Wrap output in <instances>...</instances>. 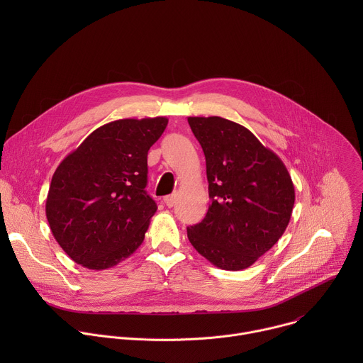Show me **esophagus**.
<instances>
[{
    "mask_svg": "<svg viewBox=\"0 0 363 363\" xmlns=\"http://www.w3.org/2000/svg\"><path fill=\"white\" fill-rule=\"evenodd\" d=\"M175 199H177V196L172 194V195H167V196L164 198V202L167 203V206H169V208H171V206L175 205Z\"/></svg>",
    "mask_w": 363,
    "mask_h": 363,
    "instance_id": "34e87169",
    "label": "esophagus"
}]
</instances>
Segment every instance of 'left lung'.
Here are the masks:
<instances>
[{"mask_svg": "<svg viewBox=\"0 0 363 363\" xmlns=\"http://www.w3.org/2000/svg\"><path fill=\"white\" fill-rule=\"evenodd\" d=\"M206 164L210 206L186 228L194 248L214 266H252L286 231L294 205L291 177L277 155L247 128L220 116L188 118Z\"/></svg>", "mask_w": 363, "mask_h": 363, "instance_id": "8db88e82", "label": "left lung"}]
</instances>
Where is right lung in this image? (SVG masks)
Returning <instances> with one entry per match:
<instances>
[{
    "label": "right lung",
    "mask_w": 363,
    "mask_h": 363,
    "mask_svg": "<svg viewBox=\"0 0 363 363\" xmlns=\"http://www.w3.org/2000/svg\"><path fill=\"white\" fill-rule=\"evenodd\" d=\"M168 119H119L93 130L60 162L45 199L59 245L77 264L111 269L143 242L157 203L146 194L147 150Z\"/></svg>",
    "instance_id": "obj_1"
}]
</instances>
